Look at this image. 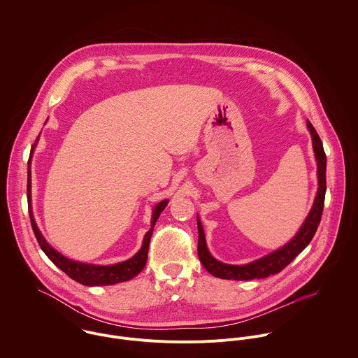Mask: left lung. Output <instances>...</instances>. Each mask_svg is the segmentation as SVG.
<instances>
[{"instance_id":"obj_1","label":"left lung","mask_w":358,"mask_h":358,"mask_svg":"<svg viewBox=\"0 0 358 358\" xmlns=\"http://www.w3.org/2000/svg\"><path fill=\"white\" fill-rule=\"evenodd\" d=\"M307 127L311 133L313 138V148L317 157L318 164V192L313 205V209L310 212L306 221L303 222L300 231L296 234V236L286 243L284 248L273 252L268 256H264L260 260H256L246 266H231L224 264L221 262H217L215 257L209 253L206 248L205 241V232L202 228V224L198 218V229H199V239H198V255L199 260L203 264V267L217 278L222 280H235V281H249V280H260L267 278L270 275L281 273L289 263H292L296 256H299L306 246L311 242L314 238L317 228L321 221V215L324 210V202H325V192H327V155L322 146V141L320 136L317 134L315 129L310 122H307Z\"/></svg>"}]
</instances>
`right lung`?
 <instances>
[{"instance_id": "right-lung-1", "label": "right lung", "mask_w": 358, "mask_h": 358, "mask_svg": "<svg viewBox=\"0 0 358 358\" xmlns=\"http://www.w3.org/2000/svg\"><path fill=\"white\" fill-rule=\"evenodd\" d=\"M37 140L33 143V148L36 146ZM27 201L30 203V159L27 162ZM169 201H162L159 202L155 209H153V215H152V221H150V229L146 232L145 238H143V248L140 249V252L119 264H113V266H94V264H85V263H78V262H73L66 257H64L61 253H58L55 249H52L45 239L43 238V235L40 234L36 221L33 218L31 209H29V215H30V221H31V228L33 232L36 235V239L40 245V248L43 249V252L48 256V259L58 267L61 268L66 275H69L76 282L81 284V285L87 286H102V285H113V284H119V282H124L129 281L131 278H134L137 274H140L143 271L145 264H146V259H148V248H149V241L152 236V231L153 227L159 218L160 213L163 212V209L167 206Z\"/></svg>"}]
</instances>
